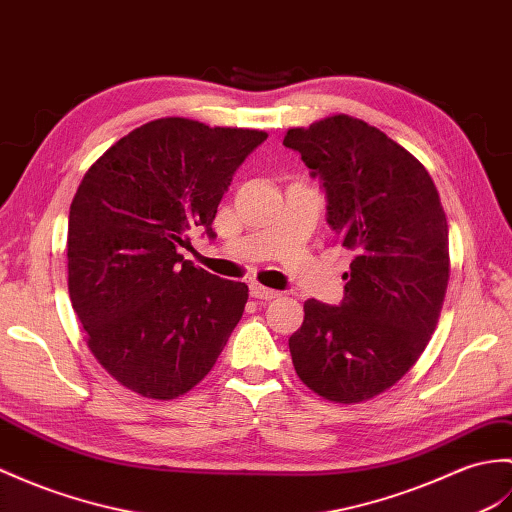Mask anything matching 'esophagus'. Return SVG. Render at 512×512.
Returning a JSON list of instances; mask_svg holds the SVG:
<instances>
[{
	"label": "esophagus",
	"mask_w": 512,
	"mask_h": 512,
	"mask_svg": "<svg viewBox=\"0 0 512 512\" xmlns=\"http://www.w3.org/2000/svg\"><path fill=\"white\" fill-rule=\"evenodd\" d=\"M251 294L255 296V299H261V301H272V299H277V296H279L277 290L264 288L261 283H251Z\"/></svg>",
	"instance_id": "esophagus-1"
}]
</instances>
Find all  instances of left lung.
<instances>
[{
	"label": "left lung",
	"instance_id": "8db88e82",
	"mask_svg": "<svg viewBox=\"0 0 512 512\" xmlns=\"http://www.w3.org/2000/svg\"><path fill=\"white\" fill-rule=\"evenodd\" d=\"M327 196V222L355 253L340 305L305 301L290 353L301 382L358 403L406 375L434 334L449 281L447 218L432 176L382 130L349 115L290 128Z\"/></svg>",
	"mask_w": 512,
	"mask_h": 512
}]
</instances>
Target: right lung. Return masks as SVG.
I'll list each match as a JSON object with an SVG mask.
<instances>
[{"label": "right lung", "mask_w": 512, "mask_h": 512, "mask_svg": "<svg viewBox=\"0 0 512 512\" xmlns=\"http://www.w3.org/2000/svg\"><path fill=\"white\" fill-rule=\"evenodd\" d=\"M264 130L163 117L95 161L69 207V299L106 371L148 399L205 377L240 323L248 285L183 259L211 224L235 170Z\"/></svg>", "instance_id": "add662e5"}]
</instances>
